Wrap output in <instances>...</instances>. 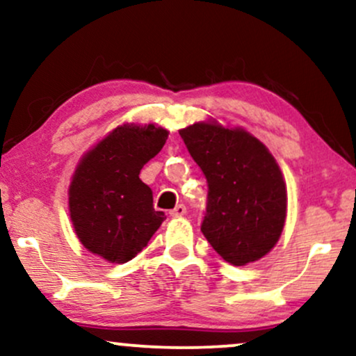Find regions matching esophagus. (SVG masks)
Returning <instances> with one entry per match:
<instances>
[{
    "label": "esophagus",
    "instance_id": "obj_1",
    "mask_svg": "<svg viewBox=\"0 0 356 356\" xmlns=\"http://www.w3.org/2000/svg\"><path fill=\"white\" fill-rule=\"evenodd\" d=\"M187 213V209H186V205H182V204H179V205H175L172 210H170V215H172V217H182V215H186Z\"/></svg>",
    "mask_w": 356,
    "mask_h": 356
}]
</instances>
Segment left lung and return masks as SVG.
<instances>
[{
    "label": "left lung",
    "instance_id": "left-lung-1",
    "mask_svg": "<svg viewBox=\"0 0 356 356\" xmlns=\"http://www.w3.org/2000/svg\"><path fill=\"white\" fill-rule=\"evenodd\" d=\"M202 169L209 193L200 230L233 266L273 250L286 220V184L263 143L245 129L195 123L179 131Z\"/></svg>",
    "mask_w": 356,
    "mask_h": 356
}]
</instances>
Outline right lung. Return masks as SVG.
<instances>
[{
  "label": "right lung",
  "instance_id": "right-lung-1",
  "mask_svg": "<svg viewBox=\"0 0 356 356\" xmlns=\"http://www.w3.org/2000/svg\"><path fill=\"white\" fill-rule=\"evenodd\" d=\"M168 131L123 124L80 161L69 188L70 218L82 245L110 263L133 259L165 220L139 179L163 149Z\"/></svg>",
  "mask_w": 356,
  "mask_h": 356
}]
</instances>
